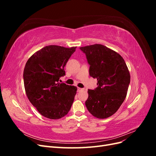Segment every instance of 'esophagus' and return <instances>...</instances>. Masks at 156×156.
Wrapping results in <instances>:
<instances>
[{
    "label": "esophagus",
    "mask_w": 156,
    "mask_h": 156,
    "mask_svg": "<svg viewBox=\"0 0 156 156\" xmlns=\"http://www.w3.org/2000/svg\"><path fill=\"white\" fill-rule=\"evenodd\" d=\"M84 90V88H77V92H81Z\"/></svg>",
    "instance_id": "esophagus-1"
}]
</instances>
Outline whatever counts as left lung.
<instances>
[{"label": "left lung", "mask_w": 156, "mask_h": 156, "mask_svg": "<svg viewBox=\"0 0 156 156\" xmlns=\"http://www.w3.org/2000/svg\"><path fill=\"white\" fill-rule=\"evenodd\" d=\"M90 64L89 73L97 79L98 87L88 90V111L97 119L110 117L119 110L127 96L130 74L124 58L106 46L94 44L80 48Z\"/></svg>", "instance_id": "1"}]
</instances>
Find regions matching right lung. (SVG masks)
I'll use <instances>...</instances> for the list:
<instances>
[{
    "label": "right lung",
    "mask_w": 156,
    "mask_h": 156,
    "mask_svg": "<svg viewBox=\"0 0 156 156\" xmlns=\"http://www.w3.org/2000/svg\"><path fill=\"white\" fill-rule=\"evenodd\" d=\"M76 48L45 46L33 54L26 63L23 79L27 98L48 119H61L72 105L77 88L58 81L65 75L64 68Z\"/></svg>",
    "instance_id": "1"
}]
</instances>
